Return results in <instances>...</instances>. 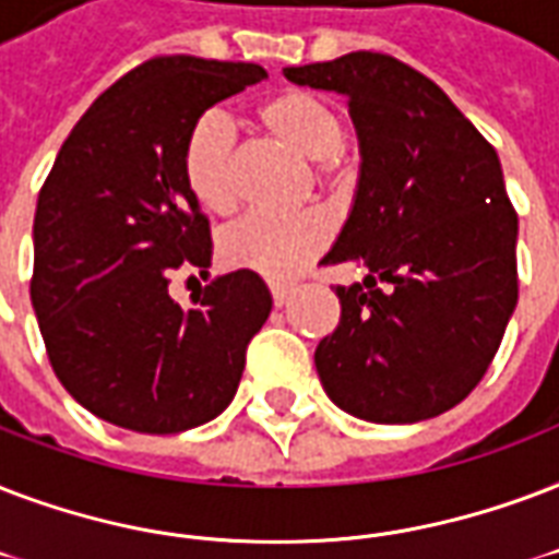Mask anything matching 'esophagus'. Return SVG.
Returning a JSON list of instances; mask_svg holds the SVG:
<instances>
[{
    "instance_id": "obj_1",
    "label": "esophagus",
    "mask_w": 559,
    "mask_h": 559,
    "mask_svg": "<svg viewBox=\"0 0 559 559\" xmlns=\"http://www.w3.org/2000/svg\"><path fill=\"white\" fill-rule=\"evenodd\" d=\"M294 294V283H271V297H274L276 306H285V302L292 300Z\"/></svg>"
}]
</instances>
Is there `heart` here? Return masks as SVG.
Here are the masks:
<instances>
[{
  "mask_svg": "<svg viewBox=\"0 0 559 559\" xmlns=\"http://www.w3.org/2000/svg\"><path fill=\"white\" fill-rule=\"evenodd\" d=\"M262 131L300 157L311 159L320 183H332L344 168L347 128L335 104L306 90H285L267 98L257 114ZM183 180L203 210L227 212L239 198L236 128L224 114L198 116L183 140ZM332 239V221L323 210L248 212L221 236V259L267 280H288L318 259Z\"/></svg>",
  "mask_w": 559,
  "mask_h": 559,
  "instance_id": "obj_1",
  "label": "heart"
}]
</instances>
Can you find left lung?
Segmentation results:
<instances>
[{
	"label": "left lung",
	"instance_id": "obj_1",
	"mask_svg": "<svg viewBox=\"0 0 559 559\" xmlns=\"http://www.w3.org/2000/svg\"><path fill=\"white\" fill-rule=\"evenodd\" d=\"M349 98L353 210L323 265L365 262L338 285L341 320L314 349L323 391L367 423H419L464 402L516 309V210L499 154L449 95L382 51L283 69ZM388 282V289H379Z\"/></svg>",
	"mask_w": 559,
	"mask_h": 559
}]
</instances>
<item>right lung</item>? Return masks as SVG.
<instances>
[{"mask_svg":"<svg viewBox=\"0 0 559 559\" xmlns=\"http://www.w3.org/2000/svg\"><path fill=\"white\" fill-rule=\"evenodd\" d=\"M259 63L151 58L107 86L63 142L34 212L32 306L60 384L142 435L210 423L236 396L271 314L253 271L171 300L177 267L212 262L210 221L183 180V140L212 104L259 84Z\"/></svg>","mask_w":559,"mask_h":559,"instance_id":"add662e5","label":"right lung"}]
</instances>
